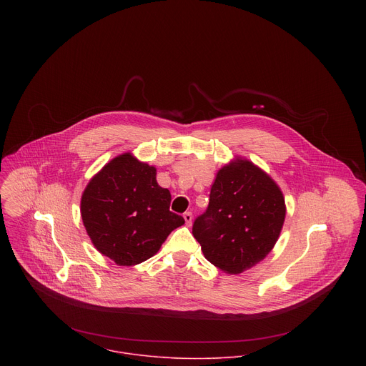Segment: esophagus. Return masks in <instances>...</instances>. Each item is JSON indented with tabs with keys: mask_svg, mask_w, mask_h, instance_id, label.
I'll list each match as a JSON object with an SVG mask.
<instances>
[{
	"mask_svg": "<svg viewBox=\"0 0 366 366\" xmlns=\"http://www.w3.org/2000/svg\"><path fill=\"white\" fill-rule=\"evenodd\" d=\"M183 218H184V221H186L187 225H192V222H193V214H192L190 211H186V212L183 214Z\"/></svg>",
	"mask_w": 366,
	"mask_h": 366,
	"instance_id": "1",
	"label": "esophagus"
}]
</instances>
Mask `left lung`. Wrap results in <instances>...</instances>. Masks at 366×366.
<instances>
[{"instance_id": "obj_1", "label": "left lung", "mask_w": 366, "mask_h": 366, "mask_svg": "<svg viewBox=\"0 0 366 366\" xmlns=\"http://www.w3.org/2000/svg\"><path fill=\"white\" fill-rule=\"evenodd\" d=\"M286 217L285 197L273 179L237 157L215 176L209 207L193 224L207 261L229 274L259 263L274 247Z\"/></svg>"}]
</instances>
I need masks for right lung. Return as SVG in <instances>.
<instances>
[{
  "instance_id": "obj_1",
  "label": "right lung",
  "mask_w": 366,
  "mask_h": 366,
  "mask_svg": "<svg viewBox=\"0 0 366 366\" xmlns=\"http://www.w3.org/2000/svg\"><path fill=\"white\" fill-rule=\"evenodd\" d=\"M170 200V192L157 184V167L127 152L89 182L80 211L97 251L119 266H134L152 258L184 224L169 209Z\"/></svg>"
}]
</instances>
